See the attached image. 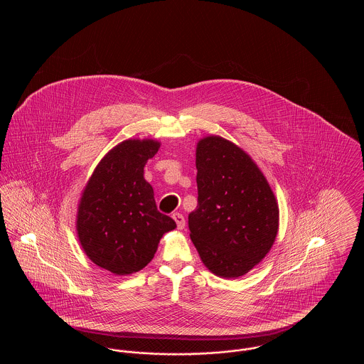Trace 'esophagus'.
Wrapping results in <instances>:
<instances>
[{
	"label": "esophagus",
	"mask_w": 364,
	"mask_h": 364,
	"mask_svg": "<svg viewBox=\"0 0 364 364\" xmlns=\"http://www.w3.org/2000/svg\"><path fill=\"white\" fill-rule=\"evenodd\" d=\"M174 223H176V225H177V229H184V226H186V220H184V217H183V214H180V213H174L173 215Z\"/></svg>",
	"instance_id": "1"
}]
</instances>
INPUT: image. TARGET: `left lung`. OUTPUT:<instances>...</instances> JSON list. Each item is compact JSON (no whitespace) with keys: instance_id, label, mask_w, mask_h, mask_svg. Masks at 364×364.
Returning <instances> with one entry per match:
<instances>
[{"instance_id":"obj_1","label":"left lung","mask_w":364,"mask_h":364,"mask_svg":"<svg viewBox=\"0 0 364 364\" xmlns=\"http://www.w3.org/2000/svg\"><path fill=\"white\" fill-rule=\"evenodd\" d=\"M198 206L191 240L211 273L242 277L266 257L278 232L276 196L257 164L221 136L196 146Z\"/></svg>"}]
</instances>
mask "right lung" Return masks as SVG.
I'll list each match as a JSON object with an SVG mask.
<instances>
[{
	"label": "right lung",
	"mask_w": 364,
	"mask_h": 364,
	"mask_svg": "<svg viewBox=\"0 0 364 364\" xmlns=\"http://www.w3.org/2000/svg\"><path fill=\"white\" fill-rule=\"evenodd\" d=\"M159 141L128 139L97 165L82 193L76 229L87 257L105 270L125 276L154 258L161 237L176 223L158 211L144 165Z\"/></svg>",
	"instance_id": "add662e5"
}]
</instances>
